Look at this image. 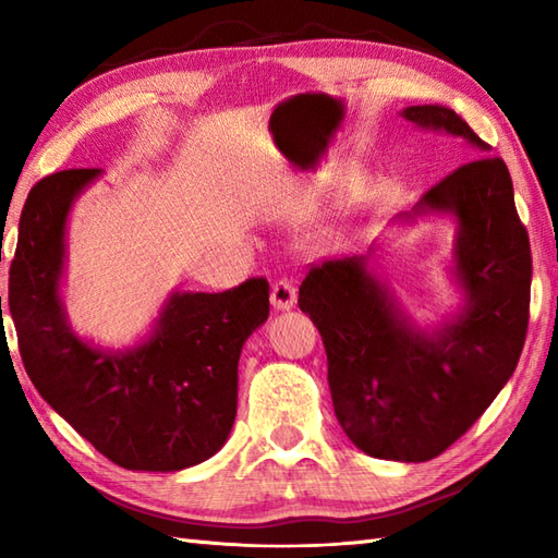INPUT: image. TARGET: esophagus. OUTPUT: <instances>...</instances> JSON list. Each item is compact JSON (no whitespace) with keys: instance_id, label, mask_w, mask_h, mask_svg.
<instances>
[{"instance_id":"obj_1","label":"esophagus","mask_w":558,"mask_h":558,"mask_svg":"<svg viewBox=\"0 0 558 558\" xmlns=\"http://www.w3.org/2000/svg\"><path fill=\"white\" fill-rule=\"evenodd\" d=\"M294 302H298V290L290 280H278L270 288V304L276 312H290Z\"/></svg>"}]
</instances>
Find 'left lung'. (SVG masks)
<instances>
[{
  "instance_id": "8db88e82",
  "label": "left lung",
  "mask_w": 558,
  "mask_h": 558,
  "mask_svg": "<svg viewBox=\"0 0 558 558\" xmlns=\"http://www.w3.org/2000/svg\"><path fill=\"white\" fill-rule=\"evenodd\" d=\"M405 122L462 138L472 160L390 222L453 225L448 278L456 312L420 324L388 272L366 254L326 260L300 286L328 354L336 417L366 456L424 462L458 441L513 376L523 352L532 258L513 182L501 158L446 105H410Z\"/></svg>"
}]
</instances>
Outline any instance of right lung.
<instances>
[{
  "label": "right lung",
  "instance_id": "1",
  "mask_svg": "<svg viewBox=\"0 0 558 558\" xmlns=\"http://www.w3.org/2000/svg\"><path fill=\"white\" fill-rule=\"evenodd\" d=\"M102 170H64L31 189L9 270V312L38 393L120 468L180 472L213 458L236 414V364L268 318V282L228 292L172 290L144 336L108 348L71 326L66 228ZM2 312V298H0Z\"/></svg>",
  "mask_w": 558,
  "mask_h": 558
}]
</instances>
